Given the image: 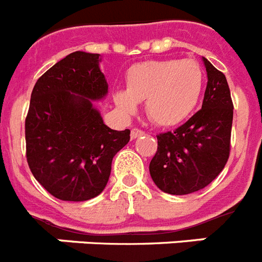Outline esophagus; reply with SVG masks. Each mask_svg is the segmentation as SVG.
I'll return each mask as SVG.
<instances>
[{"label":"esophagus","instance_id":"esophagus-1","mask_svg":"<svg viewBox=\"0 0 262 262\" xmlns=\"http://www.w3.org/2000/svg\"><path fill=\"white\" fill-rule=\"evenodd\" d=\"M142 135H144V131H143V129H140V128L131 129V139H136Z\"/></svg>","mask_w":262,"mask_h":262}]
</instances>
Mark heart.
<instances>
[{"instance_id":"heart-1","label":"heart","mask_w":262,"mask_h":262,"mask_svg":"<svg viewBox=\"0 0 262 262\" xmlns=\"http://www.w3.org/2000/svg\"><path fill=\"white\" fill-rule=\"evenodd\" d=\"M203 71L193 59L149 60L127 71L126 90L115 93V102L127 114L145 102L148 118L159 126L184 122L201 98Z\"/></svg>"}]
</instances>
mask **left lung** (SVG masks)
I'll list each match as a JSON object with an SVG mask.
<instances>
[{"label": "left lung", "mask_w": 262, "mask_h": 262, "mask_svg": "<svg viewBox=\"0 0 262 262\" xmlns=\"http://www.w3.org/2000/svg\"><path fill=\"white\" fill-rule=\"evenodd\" d=\"M207 86L202 108L174 131L157 135L149 173L173 195L198 191L223 170L231 151L233 103L226 76L203 57Z\"/></svg>", "instance_id": "obj_1"}]
</instances>
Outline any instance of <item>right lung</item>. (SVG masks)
<instances>
[{
	"label": "right lung",
	"instance_id": "1",
	"mask_svg": "<svg viewBox=\"0 0 262 262\" xmlns=\"http://www.w3.org/2000/svg\"><path fill=\"white\" fill-rule=\"evenodd\" d=\"M98 53L76 51L41 75L25 122L26 157L36 181L57 200H92L108 181L129 129L103 123L92 101L107 94Z\"/></svg>",
	"mask_w": 262,
	"mask_h": 262
}]
</instances>
